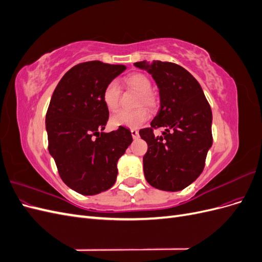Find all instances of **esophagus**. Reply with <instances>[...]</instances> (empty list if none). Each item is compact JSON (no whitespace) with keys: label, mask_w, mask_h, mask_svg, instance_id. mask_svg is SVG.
Masks as SVG:
<instances>
[{"label":"esophagus","mask_w":262,"mask_h":262,"mask_svg":"<svg viewBox=\"0 0 262 262\" xmlns=\"http://www.w3.org/2000/svg\"><path fill=\"white\" fill-rule=\"evenodd\" d=\"M131 134L133 139H138L139 138V131L137 129H131Z\"/></svg>","instance_id":"obj_1"}]
</instances>
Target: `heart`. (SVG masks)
<instances>
[{
	"label": "heart",
	"instance_id": "obj_1",
	"mask_svg": "<svg viewBox=\"0 0 262 262\" xmlns=\"http://www.w3.org/2000/svg\"><path fill=\"white\" fill-rule=\"evenodd\" d=\"M125 83L132 89L140 93L138 106L144 105L147 107H154L156 99L150 93L152 83L149 78L142 73H134L125 78ZM120 84L113 80L105 86L101 94L102 101L109 110H115L120 101ZM148 112L145 108H138L134 110H119L112 117V124L114 126H125V128H139L148 119Z\"/></svg>",
	"mask_w": 262,
	"mask_h": 262
}]
</instances>
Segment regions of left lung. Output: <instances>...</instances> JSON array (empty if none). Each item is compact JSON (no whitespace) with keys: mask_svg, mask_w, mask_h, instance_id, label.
I'll list each match as a JSON object with an SVG mask.
<instances>
[{"mask_svg":"<svg viewBox=\"0 0 262 262\" xmlns=\"http://www.w3.org/2000/svg\"><path fill=\"white\" fill-rule=\"evenodd\" d=\"M160 90L161 108L140 136L147 143L144 176L150 186L179 191L200 176L212 146V112L200 84L186 69L171 62H136ZM163 127L155 137L154 129Z\"/></svg>","mask_w":262,"mask_h":262,"instance_id":"1","label":"left lung"}]
</instances>
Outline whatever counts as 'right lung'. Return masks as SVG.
Wrapping results in <instances>:
<instances>
[{
	"label": "right lung",
	"mask_w": 262,
	"mask_h": 262,
	"mask_svg": "<svg viewBox=\"0 0 262 262\" xmlns=\"http://www.w3.org/2000/svg\"><path fill=\"white\" fill-rule=\"evenodd\" d=\"M125 69L100 61L80 63L68 71L52 94L46 115L48 149L63 182L81 194L112 188L118 160L132 143L124 126L102 132L109 118L102 91Z\"/></svg>",
	"instance_id": "obj_1"
}]
</instances>
